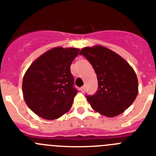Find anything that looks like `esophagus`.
Returning a JSON list of instances; mask_svg holds the SVG:
<instances>
[{
  "mask_svg": "<svg viewBox=\"0 0 156 156\" xmlns=\"http://www.w3.org/2000/svg\"><path fill=\"white\" fill-rule=\"evenodd\" d=\"M80 90H81V92H84V91H85V86H82L81 88H80Z\"/></svg>",
  "mask_w": 156,
  "mask_h": 156,
  "instance_id": "34e87169",
  "label": "esophagus"
}]
</instances>
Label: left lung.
Wrapping results in <instances>:
<instances>
[{
  "instance_id": "obj_1",
  "label": "left lung",
  "mask_w": 156,
  "mask_h": 156,
  "mask_svg": "<svg viewBox=\"0 0 156 156\" xmlns=\"http://www.w3.org/2000/svg\"><path fill=\"white\" fill-rule=\"evenodd\" d=\"M79 55L89 61L98 78L96 94L86 96L93 110L109 118L124 112L139 93L138 78L132 67L102 45L83 48Z\"/></svg>"
}]
</instances>
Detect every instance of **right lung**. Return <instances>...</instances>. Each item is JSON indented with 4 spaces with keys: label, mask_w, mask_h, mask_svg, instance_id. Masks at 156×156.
Here are the masks:
<instances>
[{
    "label": "right lung",
    "mask_w": 156,
    "mask_h": 156,
    "mask_svg": "<svg viewBox=\"0 0 156 156\" xmlns=\"http://www.w3.org/2000/svg\"><path fill=\"white\" fill-rule=\"evenodd\" d=\"M79 48L55 47L34 60L22 81L24 99L29 108L46 120L58 119L71 108L77 91L73 87L71 63Z\"/></svg>",
    "instance_id": "add662e5"
}]
</instances>
